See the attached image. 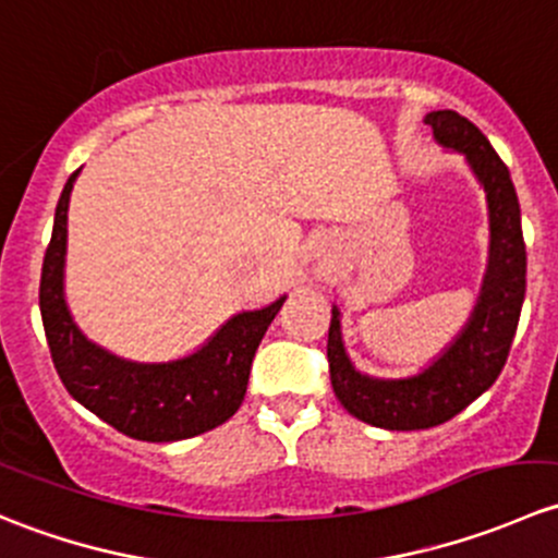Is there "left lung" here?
Segmentation results:
<instances>
[{"mask_svg": "<svg viewBox=\"0 0 558 558\" xmlns=\"http://www.w3.org/2000/svg\"><path fill=\"white\" fill-rule=\"evenodd\" d=\"M442 150L464 156L488 207V264L481 294L459 335L408 378H375L351 362L342 340L340 307L331 305L329 373L335 397L353 418L391 432L429 429L492 388L508 362L526 294V247L521 207L508 167L481 129L453 110H432L424 118Z\"/></svg>", "mask_w": 558, "mask_h": 558, "instance_id": "1", "label": "left lung"}]
</instances>
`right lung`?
<instances>
[{
  "mask_svg": "<svg viewBox=\"0 0 558 558\" xmlns=\"http://www.w3.org/2000/svg\"><path fill=\"white\" fill-rule=\"evenodd\" d=\"M77 174H70L56 205L39 278V313L61 384L83 408L134 440H189L227 424L243 404L256 348L286 294L258 311L234 313L196 351L172 362H134L107 351L83 335L64 294L66 213Z\"/></svg>",
  "mask_w": 558,
  "mask_h": 558,
  "instance_id": "add662e5",
  "label": "right lung"
}]
</instances>
